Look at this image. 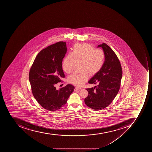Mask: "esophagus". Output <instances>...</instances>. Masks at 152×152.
Wrapping results in <instances>:
<instances>
[{"label": "esophagus", "instance_id": "1", "mask_svg": "<svg viewBox=\"0 0 152 152\" xmlns=\"http://www.w3.org/2000/svg\"><path fill=\"white\" fill-rule=\"evenodd\" d=\"M80 89H81V88H80V87H75V88L74 90L75 91H77V90H78Z\"/></svg>", "mask_w": 152, "mask_h": 152}]
</instances>
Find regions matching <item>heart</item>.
<instances>
[{
  "label": "heart",
  "mask_w": 152,
  "mask_h": 152,
  "mask_svg": "<svg viewBox=\"0 0 152 152\" xmlns=\"http://www.w3.org/2000/svg\"><path fill=\"white\" fill-rule=\"evenodd\" d=\"M105 55L101 49H95L90 44H78L73 48L72 53L64 59L62 68L69 74L73 70L75 62H80V72H74L68 76V82L70 84L80 86L86 82L88 75L93 77L101 70L104 64Z\"/></svg>",
  "instance_id": "b5f03b06"
}]
</instances>
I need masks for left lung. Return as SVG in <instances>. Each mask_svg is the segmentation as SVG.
Returning <instances> with one entry per match:
<instances>
[{"label":"left lung","instance_id":"8db88e82","mask_svg":"<svg viewBox=\"0 0 152 152\" xmlns=\"http://www.w3.org/2000/svg\"><path fill=\"white\" fill-rule=\"evenodd\" d=\"M98 47L103 48L105 61L101 70L88 81L98 85L86 88L88 95L85 98L87 107L96 111L104 109L112 102L119 90L123 73L118 58L111 48L105 43Z\"/></svg>","mask_w":152,"mask_h":152}]
</instances>
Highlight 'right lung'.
Listing matches in <instances>:
<instances>
[{"instance_id":"right-lung-1","label":"right lung","mask_w":152,"mask_h":152,"mask_svg":"<svg viewBox=\"0 0 152 152\" xmlns=\"http://www.w3.org/2000/svg\"><path fill=\"white\" fill-rule=\"evenodd\" d=\"M67 51L66 43L59 41L48 46L39 52L29 73L34 96L44 108L55 111L67 102L75 87L67 85L58 90L56 85L65 77L63 59Z\"/></svg>"}]
</instances>
